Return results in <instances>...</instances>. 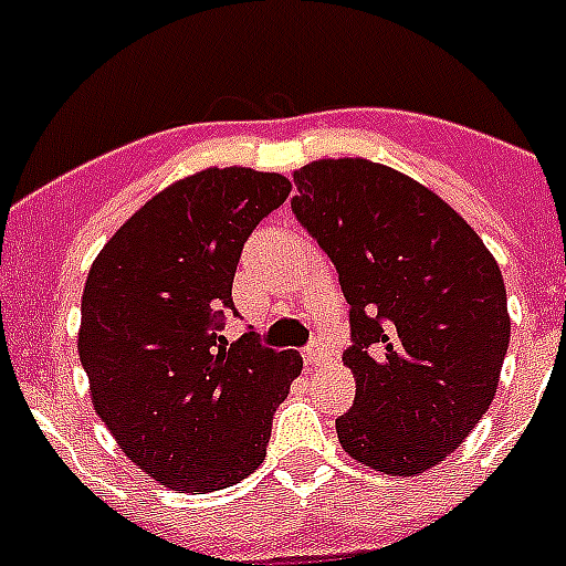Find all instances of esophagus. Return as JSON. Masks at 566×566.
<instances>
[{
    "mask_svg": "<svg viewBox=\"0 0 566 566\" xmlns=\"http://www.w3.org/2000/svg\"><path fill=\"white\" fill-rule=\"evenodd\" d=\"M303 357H306L308 368H317V365H323L328 359V348L323 343H312L306 348V354H303Z\"/></svg>",
    "mask_w": 566,
    "mask_h": 566,
    "instance_id": "34e87169",
    "label": "esophagus"
}]
</instances>
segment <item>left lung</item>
I'll return each instance as SVG.
<instances>
[{"instance_id": "left-lung-1", "label": "left lung", "mask_w": 566, "mask_h": 566, "mask_svg": "<svg viewBox=\"0 0 566 566\" xmlns=\"http://www.w3.org/2000/svg\"><path fill=\"white\" fill-rule=\"evenodd\" d=\"M292 209L339 272L357 382L337 419L343 451L417 476L464 442L496 397L510 343L496 258L462 214L368 158L294 169Z\"/></svg>"}]
</instances>
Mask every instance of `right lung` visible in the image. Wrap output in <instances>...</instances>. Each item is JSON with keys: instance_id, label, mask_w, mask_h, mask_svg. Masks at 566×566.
Masks as SVG:
<instances>
[{"instance_id": "right-lung-1", "label": "right lung", "mask_w": 566, "mask_h": 566, "mask_svg": "<svg viewBox=\"0 0 566 566\" xmlns=\"http://www.w3.org/2000/svg\"><path fill=\"white\" fill-rule=\"evenodd\" d=\"M292 181L207 167L153 195L104 243L82 294L78 359L124 453L184 493L238 484L266 459L272 417L303 371L254 332L229 343L240 249Z\"/></svg>"}]
</instances>
